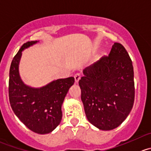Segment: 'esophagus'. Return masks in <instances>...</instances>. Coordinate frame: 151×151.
<instances>
[{
	"label": "esophagus",
	"mask_w": 151,
	"mask_h": 151,
	"mask_svg": "<svg viewBox=\"0 0 151 151\" xmlns=\"http://www.w3.org/2000/svg\"><path fill=\"white\" fill-rule=\"evenodd\" d=\"M81 78V75H80V73H77V74L74 75V80H75V83H78L79 80H80Z\"/></svg>",
	"instance_id": "obj_1"
}]
</instances>
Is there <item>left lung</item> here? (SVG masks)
<instances>
[{"label": "left lung", "instance_id": "1", "mask_svg": "<svg viewBox=\"0 0 151 151\" xmlns=\"http://www.w3.org/2000/svg\"><path fill=\"white\" fill-rule=\"evenodd\" d=\"M83 74L79 86L88 120L103 131L117 128L131 112L135 96L134 67L126 49L114 43L108 56Z\"/></svg>", "mask_w": 151, "mask_h": 151}]
</instances>
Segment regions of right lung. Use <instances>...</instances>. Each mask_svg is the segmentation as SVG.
Returning <instances> with one entry per match:
<instances>
[{
  "label": "right lung",
  "mask_w": 151,
  "mask_h": 151,
  "mask_svg": "<svg viewBox=\"0 0 151 151\" xmlns=\"http://www.w3.org/2000/svg\"><path fill=\"white\" fill-rule=\"evenodd\" d=\"M38 41L24 43L12 61L9 69V97L18 119L33 132L46 134L58 126L62 119L61 107L74 77L59 79L40 88L26 86L19 74L22 51Z\"/></svg>",
  "instance_id": "obj_1"
}]
</instances>
